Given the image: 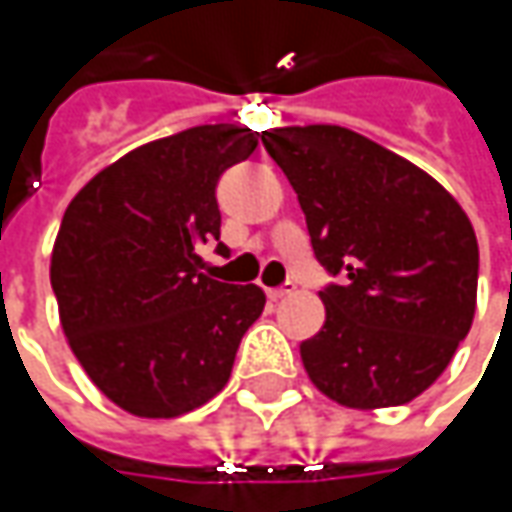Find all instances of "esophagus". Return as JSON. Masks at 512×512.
I'll list each match as a JSON object with an SVG mask.
<instances>
[{
	"label": "esophagus",
	"instance_id": "esophagus-1",
	"mask_svg": "<svg viewBox=\"0 0 512 512\" xmlns=\"http://www.w3.org/2000/svg\"><path fill=\"white\" fill-rule=\"evenodd\" d=\"M290 293H296V285H293V282H285V285L279 287H267V296H270V299H285Z\"/></svg>",
	"mask_w": 512,
	"mask_h": 512
}]
</instances>
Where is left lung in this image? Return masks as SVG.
Segmentation results:
<instances>
[{
    "mask_svg": "<svg viewBox=\"0 0 512 512\" xmlns=\"http://www.w3.org/2000/svg\"><path fill=\"white\" fill-rule=\"evenodd\" d=\"M325 267V327L302 342L310 382L344 407H396L442 376L476 313L479 242L433 176L362 133H262Z\"/></svg>",
    "mask_w": 512,
    "mask_h": 512,
    "instance_id": "1",
    "label": "left lung"
}]
</instances>
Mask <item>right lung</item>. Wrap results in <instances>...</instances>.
Listing matches in <instances>:
<instances>
[{
	"mask_svg": "<svg viewBox=\"0 0 512 512\" xmlns=\"http://www.w3.org/2000/svg\"><path fill=\"white\" fill-rule=\"evenodd\" d=\"M259 133L196 125L130 150L96 173L62 216L50 285L70 350L122 410L173 419L230 379L265 290L202 273L199 247L222 250L219 176Z\"/></svg>",
	"mask_w": 512,
	"mask_h": 512,
	"instance_id": "obj_1",
	"label": "right lung"
}]
</instances>
